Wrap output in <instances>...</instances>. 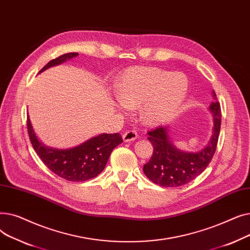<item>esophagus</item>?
<instances>
[{
    "instance_id": "obj_1",
    "label": "esophagus",
    "mask_w": 250,
    "mask_h": 250,
    "mask_svg": "<svg viewBox=\"0 0 250 250\" xmlns=\"http://www.w3.org/2000/svg\"><path fill=\"white\" fill-rule=\"evenodd\" d=\"M138 138V134L136 130L134 129H129L126 130V132L123 135V139L125 142H133Z\"/></svg>"
}]
</instances>
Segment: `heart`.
Here are the masks:
<instances>
[{"label": "heart", "instance_id": "b5f03b06", "mask_svg": "<svg viewBox=\"0 0 250 250\" xmlns=\"http://www.w3.org/2000/svg\"><path fill=\"white\" fill-rule=\"evenodd\" d=\"M188 93L186 77L154 67H133L120 78L116 96L121 109L137 108L142 121L158 125L171 117Z\"/></svg>", "mask_w": 250, "mask_h": 250}]
</instances>
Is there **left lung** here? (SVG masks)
I'll return each instance as SVG.
<instances>
[{
    "instance_id": "1",
    "label": "left lung",
    "mask_w": 250,
    "mask_h": 250,
    "mask_svg": "<svg viewBox=\"0 0 250 250\" xmlns=\"http://www.w3.org/2000/svg\"><path fill=\"white\" fill-rule=\"evenodd\" d=\"M214 97L216 96L214 92ZM214 117L213 136L208 146L199 153H185L177 150L168 138V130L162 125L148 132L153 145V155L144 165V173L154 183L163 188L185 186L199 176L213 159L221 128V106L218 101L209 106Z\"/></svg>"
}]
</instances>
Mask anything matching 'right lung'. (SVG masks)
Wrapping results in <instances>:
<instances>
[{
    "label": "right lung",
    "instance_id": "add662e5",
    "mask_svg": "<svg viewBox=\"0 0 250 250\" xmlns=\"http://www.w3.org/2000/svg\"><path fill=\"white\" fill-rule=\"evenodd\" d=\"M77 56V52L62 55L48 62L41 72ZM27 129L32 147L44 165L58 176L74 182L91 179L102 172L112 150L123 143L120 134H102L73 149L54 150L44 147L37 140L28 117Z\"/></svg>",
    "mask_w": 250,
    "mask_h": 250
}]
</instances>
